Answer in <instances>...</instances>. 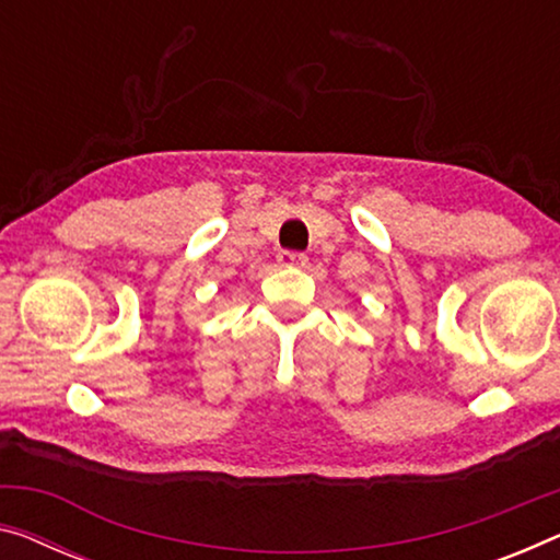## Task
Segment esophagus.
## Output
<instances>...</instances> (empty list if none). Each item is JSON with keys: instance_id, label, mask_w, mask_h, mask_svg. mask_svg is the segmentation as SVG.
<instances>
[{"instance_id": "34e87169", "label": "esophagus", "mask_w": 560, "mask_h": 560, "mask_svg": "<svg viewBox=\"0 0 560 560\" xmlns=\"http://www.w3.org/2000/svg\"><path fill=\"white\" fill-rule=\"evenodd\" d=\"M278 262L282 268H305L307 255L305 253H295V250H282L278 255Z\"/></svg>"}]
</instances>
